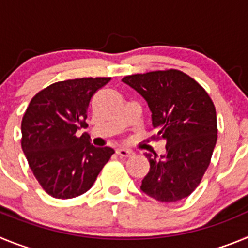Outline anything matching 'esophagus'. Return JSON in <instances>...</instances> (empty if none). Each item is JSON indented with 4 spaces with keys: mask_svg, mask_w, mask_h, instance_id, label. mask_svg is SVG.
Wrapping results in <instances>:
<instances>
[{
    "mask_svg": "<svg viewBox=\"0 0 248 248\" xmlns=\"http://www.w3.org/2000/svg\"><path fill=\"white\" fill-rule=\"evenodd\" d=\"M117 154L122 157H129L133 155V151L128 150V149H124V148H119V149H117Z\"/></svg>",
    "mask_w": 248,
    "mask_h": 248,
    "instance_id": "34e87169",
    "label": "esophagus"
}]
</instances>
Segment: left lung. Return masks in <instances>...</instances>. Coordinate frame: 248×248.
Returning a JSON list of instances; mask_svg holds the SVG:
<instances>
[{
  "label": "left lung",
  "mask_w": 248,
  "mask_h": 248,
  "mask_svg": "<svg viewBox=\"0 0 248 248\" xmlns=\"http://www.w3.org/2000/svg\"><path fill=\"white\" fill-rule=\"evenodd\" d=\"M146 100L153 139L166 141V154L145 153L150 170L141 181L144 194L160 202L187 198L201 183L217 140L216 109L205 89L177 69L123 78Z\"/></svg>",
  "instance_id": "obj_1"
}]
</instances>
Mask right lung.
<instances>
[{
    "label": "right lung",
    "instance_id": "add662e5",
    "mask_svg": "<svg viewBox=\"0 0 248 248\" xmlns=\"http://www.w3.org/2000/svg\"><path fill=\"white\" fill-rule=\"evenodd\" d=\"M111 78H78L48 85L34 95L22 119V150L42 189L72 199L93 186L114 150L95 148L77 130L87 126L94 93Z\"/></svg>",
    "mask_w": 248,
    "mask_h": 248
}]
</instances>
